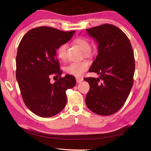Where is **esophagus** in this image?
Returning a JSON list of instances; mask_svg holds the SVG:
<instances>
[{"mask_svg":"<svg viewBox=\"0 0 151 151\" xmlns=\"http://www.w3.org/2000/svg\"><path fill=\"white\" fill-rule=\"evenodd\" d=\"M83 80V78H81V77H76V83H81V82Z\"/></svg>","mask_w":151,"mask_h":151,"instance_id":"34e87169","label":"esophagus"}]
</instances>
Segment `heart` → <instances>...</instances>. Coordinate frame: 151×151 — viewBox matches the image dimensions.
Masks as SVG:
<instances>
[{
    "instance_id": "obj_1",
    "label": "heart",
    "mask_w": 151,
    "mask_h": 151,
    "mask_svg": "<svg viewBox=\"0 0 151 151\" xmlns=\"http://www.w3.org/2000/svg\"><path fill=\"white\" fill-rule=\"evenodd\" d=\"M74 42H75L76 45H77L81 48V50L83 51V54L85 57H88V56L91 55V52L89 51L91 49V45L87 39H85V38L80 37L74 40ZM66 48H67L66 44L63 43L57 48V54L58 58L61 60H66ZM88 67L89 63L86 60H84L81 61V62L70 63L69 65L66 66L65 70L69 75L75 76H80L88 69Z\"/></svg>"
}]
</instances>
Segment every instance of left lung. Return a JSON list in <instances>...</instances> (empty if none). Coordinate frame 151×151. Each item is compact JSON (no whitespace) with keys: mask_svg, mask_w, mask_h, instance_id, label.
Here are the masks:
<instances>
[{"mask_svg":"<svg viewBox=\"0 0 151 151\" xmlns=\"http://www.w3.org/2000/svg\"><path fill=\"white\" fill-rule=\"evenodd\" d=\"M86 30L97 40L99 47V54L88 71L100 75L97 78H84L90 85L86 104L97 114L111 115L122 108L132 87L133 50L127 36L113 24H104Z\"/></svg>","mask_w":151,"mask_h":151,"instance_id":"obj_1","label":"left lung"}]
</instances>
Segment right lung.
<instances>
[{"mask_svg": "<svg viewBox=\"0 0 151 151\" xmlns=\"http://www.w3.org/2000/svg\"><path fill=\"white\" fill-rule=\"evenodd\" d=\"M75 32L39 27L29 30L19 43L17 80L25 105L38 116L47 118L59 113L66 104V90L76 85L73 76H61L63 70L56 57V50ZM53 75L60 78L51 84L50 77Z\"/></svg>", "mask_w": 151, "mask_h": 151, "instance_id": "obj_1", "label": "right lung"}]
</instances>
